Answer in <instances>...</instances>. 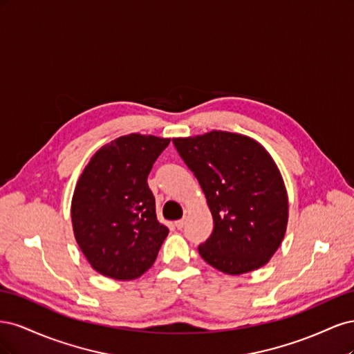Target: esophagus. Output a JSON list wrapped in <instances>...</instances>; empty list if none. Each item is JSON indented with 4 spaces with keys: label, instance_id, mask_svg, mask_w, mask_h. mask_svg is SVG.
<instances>
[{
    "label": "esophagus",
    "instance_id": "34e87169",
    "mask_svg": "<svg viewBox=\"0 0 354 354\" xmlns=\"http://www.w3.org/2000/svg\"><path fill=\"white\" fill-rule=\"evenodd\" d=\"M174 226L180 230V229H183L185 227V220H178V221H176L174 223Z\"/></svg>",
    "mask_w": 354,
    "mask_h": 354
}]
</instances>
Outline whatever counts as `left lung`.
Segmentation results:
<instances>
[{
    "label": "left lung",
    "instance_id": "1",
    "mask_svg": "<svg viewBox=\"0 0 354 354\" xmlns=\"http://www.w3.org/2000/svg\"><path fill=\"white\" fill-rule=\"evenodd\" d=\"M173 143L207 198L214 229L201 257L226 274L260 269L279 248L288 194L270 153L248 136L212 130Z\"/></svg>",
    "mask_w": 354,
    "mask_h": 354
}]
</instances>
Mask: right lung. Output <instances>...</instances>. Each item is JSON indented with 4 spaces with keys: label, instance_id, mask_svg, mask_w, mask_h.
<instances>
[{
    "label": "right lung",
    "instance_id": "add662e5",
    "mask_svg": "<svg viewBox=\"0 0 354 354\" xmlns=\"http://www.w3.org/2000/svg\"><path fill=\"white\" fill-rule=\"evenodd\" d=\"M169 138L133 133L102 146L73 190L75 239L95 272L133 281L151 269L168 229L156 218L147 176Z\"/></svg>",
    "mask_w": 354,
    "mask_h": 354
}]
</instances>
